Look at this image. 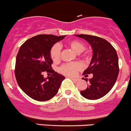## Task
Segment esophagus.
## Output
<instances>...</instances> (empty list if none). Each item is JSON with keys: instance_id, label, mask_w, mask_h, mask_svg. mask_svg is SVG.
<instances>
[{"instance_id": "esophagus-1", "label": "esophagus", "mask_w": 131, "mask_h": 131, "mask_svg": "<svg viewBox=\"0 0 131 131\" xmlns=\"http://www.w3.org/2000/svg\"><path fill=\"white\" fill-rule=\"evenodd\" d=\"M71 79L73 80L74 82H77V81L78 80V78H73V77H70Z\"/></svg>"}]
</instances>
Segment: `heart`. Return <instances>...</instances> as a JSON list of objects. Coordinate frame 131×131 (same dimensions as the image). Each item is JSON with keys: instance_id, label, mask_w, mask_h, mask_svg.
Returning <instances> with one entry per match:
<instances>
[{"instance_id": "obj_1", "label": "heart", "mask_w": 131, "mask_h": 131, "mask_svg": "<svg viewBox=\"0 0 131 131\" xmlns=\"http://www.w3.org/2000/svg\"><path fill=\"white\" fill-rule=\"evenodd\" d=\"M69 48L77 53H80L85 49V45L80 41L77 40H69L67 43ZM60 46L58 43H55L52 46L50 49V57L53 62H57L60 59ZM80 66L78 63H68L62 65L59 68V71L66 75L72 76L79 69Z\"/></svg>"}]
</instances>
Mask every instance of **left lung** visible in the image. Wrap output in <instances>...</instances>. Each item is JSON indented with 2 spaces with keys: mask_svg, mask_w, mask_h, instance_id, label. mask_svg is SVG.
I'll return each mask as SVG.
<instances>
[{
  "mask_svg": "<svg viewBox=\"0 0 131 131\" xmlns=\"http://www.w3.org/2000/svg\"><path fill=\"white\" fill-rule=\"evenodd\" d=\"M91 45L93 57L89 67L83 71L85 77L93 74L89 80L83 78L89 85L85 90L81 91L82 96L89 100H97L107 94L118 78L119 73L118 57L115 49L106 40L88 35H77Z\"/></svg>",
  "mask_w": 131,
  "mask_h": 131,
  "instance_id": "1",
  "label": "left lung"
}]
</instances>
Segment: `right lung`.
<instances>
[{
    "label": "right lung",
    "instance_id": "obj_1",
    "mask_svg": "<svg viewBox=\"0 0 131 131\" xmlns=\"http://www.w3.org/2000/svg\"><path fill=\"white\" fill-rule=\"evenodd\" d=\"M66 36L39 35L26 40L16 58L15 74L20 89L37 101L50 100L58 93L65 77L52 69L50 49ZM44 71L52 76L44 78Z\"/></svg>",
    "mask_w": 131,
    "mask_h": 131
}]
</instances>
